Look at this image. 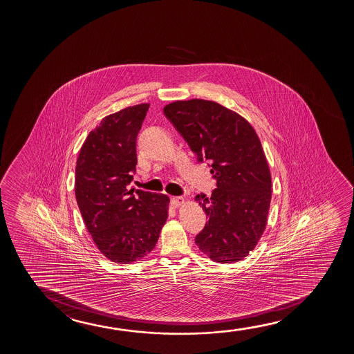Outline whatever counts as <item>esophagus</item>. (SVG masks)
Listing matches in <instances>:
<instances>
[{
	"label": "esophagus",
	"instance_id": "esophagus-1",
	"mask_svg": "<svg viewBox=\"0 0 354 354\" xmlns=\"http://www.w3.org/2000/svg\"><path fill=\"white\" fill-rule=\"evenodd\" d=\"M184 203V197H173V198H171V204H173L174 207H180V205H183Z\"/></svg>",
	"mask_w": 354,
	"mask_h": 354
}]
</instances>
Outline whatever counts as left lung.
I'll return each mask as SVG.
<instances>
[{
	"mask_svg": "<svg viewBox=\"0 0 354 354\" xmlns=\"http://www.w3.org/2000/svg\"><path fill=\"white\" fill-rule=\"evenodd\" d=\"M163 112L199 162L212 163L216 180L210 197L194 198L208 218L197 247L218 263L241 261L260 241L271 204V171L257 131L239 113L212 100H178Z\"/></svg>",
	"mask_w": 354,
	"mask_h": 354,
	"instance_id": "1",
	"label": "left lung"
}]
</instances>
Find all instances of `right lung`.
Wrapping results in <instances>:
<instances>
[{"mask_svg": "<svg viewBox=\"0 0 354 354\" xmlns=\"http://www.w3.org/2000/svg\"><path fill=\"white\" fill-rule=\"evenodd\" d=\"M149 106L144 102L104 117L76 162L75 196L88 232L104 257L123 265L153 250L169 210L167 194L129 189L136 136Z\"/></svg>", "mask_w": 354, "mask_h": 354, "instance_id": "1", "label": "right lung"}]
</instances>
